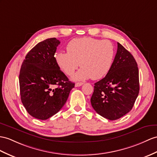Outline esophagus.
<instances>
[{"mask_svg": "<svg viewBox=\"0 0 157 157\" xmlns=\"http://www.w3.org/2000/svg\"><path fill=\"white\" fill-rule=\"evenodd\" d=\"M83 82H76V84H75V86L76 87H78V86H82V85H83Z\"/></svg>", "mask_w": 157, "mask_h": 157, "instance_id": "34e87169", "label": "esophagus"}]
</instances>
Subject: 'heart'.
I'll return each mask as SVG.
<instances>
[{
  "label": "heart",
  "instance_id": "1",
  "mask_svg": "<svg viewBox=\"0 0 157 157\" xmlns=\"http://www.w3.org/2000/svg\"><path fill=\"white\" fill-rule=\"evenodd\" d=\"M67 50V52H57L55 60L60 69L68 76L74 74L80 63L82 68L73 76L75 81L105 77L113 66L115 55L111 41L91 37L72 39L68 43Z\"/></svg>",
  "mask_w": 157,
  "mask_h": 157
}]
</instances>
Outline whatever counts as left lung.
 <instances>
[{
  "mask_svg": "<svg viewBox=\"0 0 157 157\" xmlns=\"http://www.w3.org/2000/svg\"><path fill=\"white\" fill-rule=\"evenodd\" d=\"M115 57L109 73L94 83L90 102L98 114L110 121L132 109L139 93V68L133 56L117 43Z\"/></svg>",
  "mask_w": 157,
  "mask_h": 157,
  "instance_id": "1",
  "label": "left lung"
}]
</instances>
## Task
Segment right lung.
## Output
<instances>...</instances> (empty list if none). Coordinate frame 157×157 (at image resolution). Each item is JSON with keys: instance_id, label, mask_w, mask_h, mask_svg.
I'll return each instance as SVG.
<instances>
[{"instance_id": "right-lung-1", "label": "right lung", "mask_w": 157, "mask_h": 157, "mask_svg": "<svg viewBox=\"0 0 157 157\" xmlns=\"http://www.w3.org/2000/svg\"><path fill=\"white\" fill-rule=\"evenodd\" d=\"M60 41L51 38L40 42L22 62L19 85L21 101L30 115L46 120L65 104L75 83L60 70L55 53Z\"/></svg>"}]
</instances>
